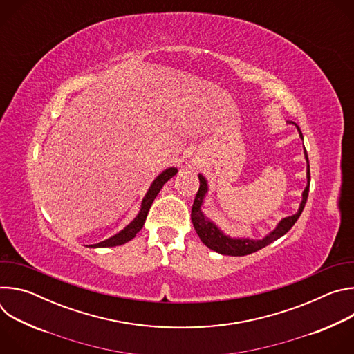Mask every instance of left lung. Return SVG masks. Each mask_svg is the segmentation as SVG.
<instances>
[{
  "mask_svg": "<svg viewBox=\"0 0 354 354\" xmlns=\"http://www.w3.org/2000/svg\"><path fill=\"white\" fill-rule=\"evenodd\" d=\"M292 123V122H291ZM298 133L299 137L302 138V133L299 130V127L292 123ZM304 156L307 160V182L308 185L306 186L304 192H302V200H301V205L299 209L295 214L283 218L277 227L269 232L263 239H249V238H231L228 235H225L213 221H210L203 213H201V205H203V200L205 196L209 190L207 186V180L205 179L203 175H198V180H200V187L196 193L194 201H193V206H192V223L193 227L198 235V238L201 239L207 248L213 249L214 252H218L221 255H230V257H243V255H249V254H254V252L268 246L269 243H272L273 241L279 239L280 236H283L286 232H288V230L295 224V221L298 220V217L301 216L302 210L306 207L307 203V198H308V192H310V161H308V156H307V151L304 148Z\"/></svg>",
  "mask_w": 354,
  "mask_h": 354,
  "instance_id": "1",
  "label": "left lung"
}]
</instances>
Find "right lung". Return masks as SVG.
I'll list each match as a JSON object with an SVG mask.
<instances>
[{"mask_svg": "<svg viewBox=\"0 0 354 354\" xmlns=\"http://www.w3.org/2000/svg\"><path fill=\"white\" fill-rule=\"evenodd\" d=\"M178 169L176 168H168L165 169L164 172H161L156 179L154 182L151 183L148 192L145 193L142 201H141V209L137 214V217L127 225L124 227L120 232H118L116 235L102 241V242H97V243H93V245H89L91 248H106V246H118V245H123L126 242H129L130 239H133L136 236V234L142 228L144 223H145V218H147V214L151 209V205H153L154 198L157 197V194L160 193V190L162 189V186L165 185V182H168L174 175H176Z\"/></svg>", "mask_w": 354, "mask_h": 354, "instance_id": "right-lung-1", "label": "right lung"}]
</instances>
